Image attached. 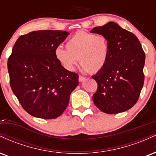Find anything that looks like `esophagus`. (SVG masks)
Segmentation results:
<instances>
[{
  "label": "esophagus",
  "mask_w": 156,
  "mask_h": 156,
  "mask_svg": "<svg viewBox=\"0 0 156 156\" xmlns=\"http://www.w3.org/2000/svg\"><path fill=\"white\" fill-rule=\"evenodd\" d=\"M86 78H84V77H83V76H79V78H78V80H79V81L80 82H82V81H83L84 80H85Z\"/></svg>",
  "instance_id": "34e87169"
}]
</instances>
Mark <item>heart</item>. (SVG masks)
I'll return each instance as SVG.
<instances>
[{
    "mask_svg": "<svg viewBox=\"0 0 156 156\" xmlns=\"http://www.w3.org/2000/svg\"><path fill=\"white\" fill-rule=\"evenodd\" d=\"M66 48H57L55 56L68 71L74 70L78 60L83 70L91 73L100 72L108 62L109 43L103 34L78 31L67 41Z\"/></svg>",
    "mask_w": 156,
    "mask_h": 156,
    "instance_id": "1",
    "label": "heart"
}]
</instances>
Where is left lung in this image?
I'll list each match as a JSON object with an SVG mask.
<instances>
[{"mask_svg":"<svg viewBox=\"0 0 156 156\" xmlns=\"http://www.w3.org/2000/svg\"><path fill=\"white\" fill-rule=\"evenodd\" d=\"M91 32L104 35L109 43L108 62L92 76L98 85L93 102L106 114L125 112L136 104L144 85L145 54L140 42L114 22L95 27Z\"/></svg>","mask_w":156,"mask_h":156,"instance_id":"1","label":"left lung"}]
</instances>
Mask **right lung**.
Instances as JSON below:
<instances>
[{
    "label": "right lung",
    "instance_id": "right-lung-1",
    "mask_svg": "<svg viewBox=\"0 0 156 156\" xmlns=\"http://www.w3.org/2000/svg\"><path fill=\"white\" fill-rule=\"evenodd\" d=\"M67 31H36L20 37L8 59L10 86L24 110L42 119H54L67 108L78 76L55 56Z\"/></svg>",
    "mask_w": 156,
    "mask_h": 156
}]
</instances>
